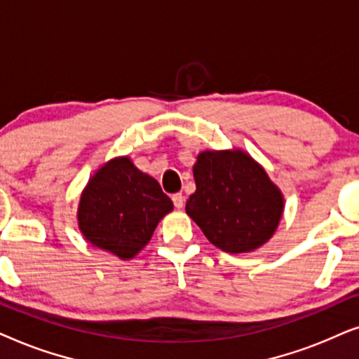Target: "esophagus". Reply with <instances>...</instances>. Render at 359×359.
Here are the masks:
<instances>
[{
  "instance_id": "1",
  "label": "esophagus",
  "mask_w": 359,
  "mask_h": 359,
  "mask_svg": "<svg viewBox=\"0 0 359 359\" xmlns=\"http://www.w3.org/2000/svg\"><path fill=\"white\" fill-rule=\"evenodd\" d=\"M172 202H174L175 208H184V195L182 194H174L172 195Z\"/></svg>"
}]
</instances>
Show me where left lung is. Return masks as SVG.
<instances>
[{
	"label": "left lung",
	"instance_id": "1",
	"mask_svg": "<svg viewBox=\"0 0 359 359\" xmlns=\"http://www.w3.org/2000/svg\"><path fill=\"white\" fill-rule=\"evenodd\" d=\"M197 190L185 212L207 240L224 252H250L271 240L284 197L245 151H203L194 165Z\"/></svg>",
	"mask_w": 359,
	"mask_h": 359
}]
</instances>
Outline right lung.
<instances>
[{
    "label": "right lung",
    "instance_id": "obj_1",
    "mask_svg": "<svg viewBox=\"0 0 359 359\" xmlns=\"http://www.w3.org/2000/svg\"><path fill=\"white\" fill-rule=\"evenodd\" d=\"M172 210L159 182L124 156L95 172L80 197L76 218L85 240L95 248L131 259Z\"/></svg>",
    "mask_w": 359,
    "mask_h": 359
}]
</instances>
